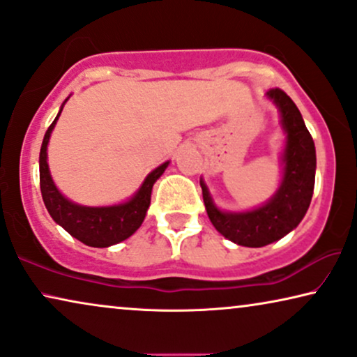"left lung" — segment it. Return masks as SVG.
<instances>
[{
    "label": "left lung",
    "mask_w": 357,
    "mask_h": 357,
    "mask_svg": "<svg viewBox=\"0 0 357 357\" xmlns=\"http://www.w3.org/2000/svg\"><path fill=\"white\" fill-rule=\"evenodd\" d=\"M266 98L278 107L286 134L278 191L250 211H223L213 202L206 181L201 178L204 204L212 225L225 238L248 248H261L291 234L305 217L315 186V144L301 111L282 89H269Z\"/></svg>",
    "instance_id": "left-lung-1"
}]
</instances>
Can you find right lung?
Wrapping results in <instances>:
<instances>
[{"mask_svg": "<svg viewBox=\"0 0 357 357\" xmlns=\"http://www.w3.org/2000/svg\"><path fill=\"white\" fill-rule=\"evenodd\" d=\"M68 98L65 99V102L68 101ZM65 102L61 104L55 121L45 132L44 142L40 146L39 171L42 199H44L47 211L55 223L63 227L73 238L88 246H93V248H107V246L127 240L139 230L150 207L153 184L168 168L169 161H165L163 165H160L158 168L146 174L144 183L140 184L134 196L123 202L112 204V206L89 207L70 201L56 188L54 179H52L49 163H47V158H49L47 146H49L50 135L55 129V123L59 121L61 111H63Z\"/></svg>", "mask_w": 357, "mask_h": 357, "instance_id": "right-lung-1", "label": "right lung"}]
</instances>
